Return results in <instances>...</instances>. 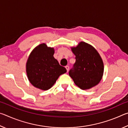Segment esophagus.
Here are the masks:
<instances>
[{
	"mask_svg": "<svg viewBox=\"0 0 128 128\" xmlns=\"http://www.w3.org/2000/svg\"><path fill=\"white\" fill-rule=\"evenodd\" d=\"M66 69L67 72H68L69 69V66H66Z\"/></svg>",
	"mask_w": 128,
	"mask_h": 128,
	"instance_id": "obj_1",
	"label": "esophagus"
}]
</instances>
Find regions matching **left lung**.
Masks as SVG:
<instances>
[{"instance_id":"1","label":"left lung","mask_w":128,"mask_h":128,"mask_svg":"<svg viewBox=\"0 0 128 128\" xmlns=\"http://www.w3.org/2000/svg\"><path fill=\"white\" fill-rule=\"evenodd\" d=\"M76 62L69 74L74 84L82 90L96 86L102 79L104 71L102 60L94 47L81 42L72 48Z\"/></svg>"}]
</instances>
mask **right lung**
Returning a JSON list of instances; mask_svg holds the SVG:
<instances>
[{"label": "right lung", "mask_w": 128, "mask_h": 128, "mask_svg": "<svg viewBox=\"0 0 128 128\" xmlns=\"http://www.w3.org/2000/svg\"><path fill=\"white\" fill-rule=\"evenodd\" d=\"M53 48L44 43L34 48L28 58L26 73L29 81L34 87L43 90L50 88L60 75L66 72L53 56Z\"/></svg>", "instance_id": "1"}]
</instances>
